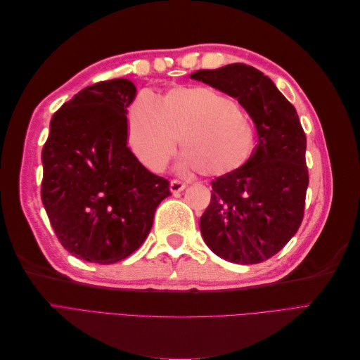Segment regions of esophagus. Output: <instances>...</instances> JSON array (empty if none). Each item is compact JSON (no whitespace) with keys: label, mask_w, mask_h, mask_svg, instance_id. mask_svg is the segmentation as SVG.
<instances>
[{"label":"esophagus","mask_w":360,"mask_h":360,"mask_svg":"<svg viewBox=\"0 0 360 360\" xmlns=\"http://www.w3.org/2000/svg\"><path fill=\"white\" fill-rule=\"evenodd\" d=\"M184 188H186V184H184V183L180 181V180H172V181H171V186H169V189H171L172 193H179V192H181Z\"/></svg>","instance_id":"obj_1"}]
</instances>
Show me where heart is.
Here are the masks:
<instances>
[{"instance_id": "obj_1", "label": "heart", "mask_w": 360, "mask_h": 360, "mask_svg": "<svg viewBox=\"0 0 360 360\" xmlns=\"http://www.w3.org/2000/svg\"><path fill=\"white\" fill-rule=\"evenodd\" d=\"M127 130L134 153L153 171L168 165L180 139L184 165L210 177L243 168L255 148L254 124L243 108L209 86H177L160 103L141 94L129 110Z\"/></svg>"}]
</instances>
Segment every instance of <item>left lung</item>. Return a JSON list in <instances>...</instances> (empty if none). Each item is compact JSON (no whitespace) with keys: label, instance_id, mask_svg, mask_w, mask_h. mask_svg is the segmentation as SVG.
I'll list each match as a JSON object with an SVG mask.
<instances>
[{"label":"left lung","instance_id":"left-lung-1","mask_svg":"<svg viewBox=\"0 0 360 360\" xmlns=\"http://www.w3.org/2000/svg\"><path fill=\"white\" fill-rule=\"evenodd\" d=\"M191 78L236 97L258 136L243 168L212 181V200L200 219L204 242L231 263H261L278 254L302 224L309 184L307 135L296 108L252 66L234 63Z\"/></svg>","mask_w":360,"mask_h":360}]
</instances>
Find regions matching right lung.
<instances>
[{"label": "right lung", "instance_id": "1", "mask_svg": "<svg viewBox=\"0 0 360 360\" xmlns=\"http://www.w3.org/2000/svg\"><path fill=\"white\" fill-rule=\"evenodd\" d=\"M136 86L111 79L85 86L51 120L41 150V202L60 243L90 263L112 264L144 243L169 181L127 147Z\"/></svg>", "mask_w": 360, "mask_h": 360}]
</instances>
